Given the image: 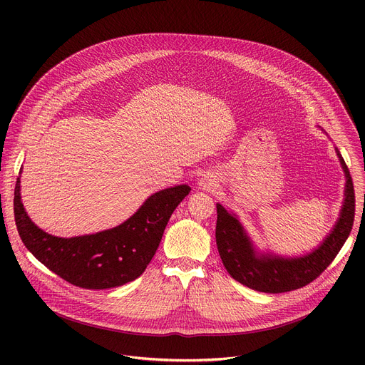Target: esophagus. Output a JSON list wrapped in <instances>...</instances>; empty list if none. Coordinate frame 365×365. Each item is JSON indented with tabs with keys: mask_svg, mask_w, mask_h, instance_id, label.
<instances>
[{
	"mask_svg": "<svg viewBox=\"0 0 365 365\" xmlns=\"http://www.w3.org/2000/svg\"><path fill=\"white\" fill-rule=\"evenodd\" d=\"M199 186H202L203 189H205V187H210V182H207V180H200V182H199Z\"/></svg>",
	"mask_w": 365,
	"mask_h": 365,
	"instance_id": "1",
	"label": "esophagus"
}]
</instances>
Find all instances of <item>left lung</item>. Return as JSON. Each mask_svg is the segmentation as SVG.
I'll return each instance as SVG.
<instances>
[{"instance_id":"left-lung-1","label":"left lung","mask_w":365,"mask_h":365,"mask_svg":"<svg viewBox=\"0 0 365 365\" xmlns=\"http://www.w3.org/2000/svg\"><path fill=\"white\" fill-rule=\"evenodd\" d=\"M345 175L344 202L339 218L325 240L310 252L299 257L259 251L234 212L217 203L215 238L222 263L232 279L264 293H284L314 282L336 257L349 237L355 215V193L349 170L335 148Z\"/></svg>"}]
</instances>
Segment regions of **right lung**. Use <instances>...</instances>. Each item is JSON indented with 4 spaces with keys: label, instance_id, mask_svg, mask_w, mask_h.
<instances>
[{
    "label": "right lung",
    "instance_id": "right-lung-1",
    "mask_svg": "<svg viewBox=\"0 0 365 365\" xmlns=\"http://www.w3.org/2000/svg\"><path fill=\"white\" fill-rule=\"evenodd\" d=\"M20 190L17 178L14 218L26 248L71 284L101 290L123 286L143 274L173 211L189 195L190 187L179 185L155 192L123 224L71 238L51 235L38 228L24 210Z\"/></svg>",
    "mask_w": 365,
    "mask_h": 365
}]
</instances>
